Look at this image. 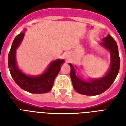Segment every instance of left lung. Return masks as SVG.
<instances>
[{"label":"left lung","instance_id":"1","mask_svg":"<svg viewBox=\"0 0 126 126\" xmlns=\"http://www.w3.org/2000/svg\"><path fill=\"white\" fill-rule=\"evenodd\" d=\"M100 44L109 50L111 52V67L105 76L98 79H93L90 82H84L76 75L74 66L69 63L71 67L70 77L74 90L77 93L87 96H95L104 93L113 83L119 73L120 58L118 53V47L116 41L110 35L104 38Z\"/></svg>","mask_w":126,"mask_h":126}]
</instances>
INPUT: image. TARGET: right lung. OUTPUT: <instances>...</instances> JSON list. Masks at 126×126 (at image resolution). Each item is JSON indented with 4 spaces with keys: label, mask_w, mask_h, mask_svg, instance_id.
<instances>
[{
    "label": "right lung",
    "mask_w": 126,
    "mask_h": 126,
    "mask_svg": "<svg viewBox=\"0 0 126 126\" xmlns=\"http://www.w3.org/2000/svg\"><path fill=\"white\" fill-rule=\"evenodd\" d=\"M23 36L24 33H20L13 42L8 58L10 74L15 83L23 90L36 94L48 93L52 89L55 78L60 71L61 64L64 63V60L57 59L52 61L47 71L41 76L31 77L24 74L18 69L15 61V50L22 40Z\"/></svg>",
    "instance_id": "1"
}]
</instances>
